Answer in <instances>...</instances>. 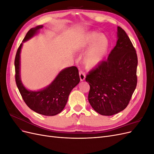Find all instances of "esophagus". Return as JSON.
<instances>
[{
    "mask_svg": "<svg viewBox=\"0 0 154 154\" xmlns=\"http://www.w3.org/2000/svg\"><path fill=\"white\" fill-rule=\"evenodd\" d=\"M79 75H80V80L81 81L85 80V74L84 72H83L82 71H80V72H79Z\"/></svg>",
    "mask_w": 154,
    "mask_h": 154,
    "instance_id": "1",
    "label": "esophagus"
}]
</instances>
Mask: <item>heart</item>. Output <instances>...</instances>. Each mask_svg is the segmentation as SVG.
Segmentation results:
<instances>
[{"label":"heart","mask_w":154,"mask_h":154,"mask_svg":"<svg viewBox=\"0 0 154 154\" xmlns=\"http://www.w3.org/2000/svg\"><path fill=\"white\" fill-rule=\"evenodd\" d=\"M110 42L105 35L97 31L87 33L78 44V49L86 51L83 56V64L87 69L97 66L107 54Z\"/></svg>","instance_id":"heart-1"}]
</instances>
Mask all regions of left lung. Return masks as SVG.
Listing matches in <instances>:
<instances>
[{"label": "left lung", "mask_w": 154, "mask_h": 154, "mask_svg": "<svg viewBox=\"0 0 154 154\" xmlns=\"http://www.w3.org/2000/svg\"><path fill=\"white\" fill-rule=\"evenodd\" d=\"M117 42L106 61L86 76L88 101L101 115L112 116L127 106L137 85V57L126 32L118 27Z\"/></svg>", "instance_id": "obj_1"}]
</instances>
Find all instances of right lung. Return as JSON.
<instances>
[{
    "mask_svg": "<svg viewBox=\"0 0 154 154\" xmlns=\"http://www.w3.org/2000/svg\"><path fill=\"white\" fill-rule=\"evenodd\" d=\"M43 25L31 28L18 48L15 60V80L17 87L26 105L35 112L52 116L61 112L66 106L73 88L80 82L78 70L72 66L65 68L49 85L38 91H31L23 84L20 78V53L23 43L36 35Z\"/></svg>",
    "mask_w": 154,
    "mask_h": 154,
    "instance_id": "add662e5",
    "label": "right lung"
}]
</instances>
